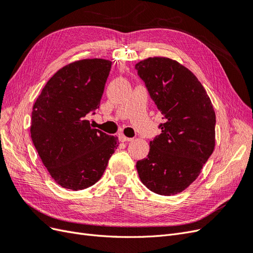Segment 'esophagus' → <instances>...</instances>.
Listing matches in <instances>:
<instances>
[{
  "label": "esophagus",
  "mask_w": 253,
  "mask_h": 253,
  "mask_svg": "<svg viewBox=\"0 0 253 253\" xmlns=\"http://www.w3.org/2000/svg\"><path fill=\"white\" fill-rule=\"evenodd\" d=\"M119 138H120V140L122 142H127V141H132L133 140V138H129V137H126L124 134H120L119 135Z\"/></svg>",
  "instance_id": "esophagus-1"
}]
</instances>
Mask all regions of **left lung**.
<instances>
[{
    "mask_svg": "<svg viewBox=\"0 0 253 253\" xmlns=\"http://www.w3.org/2000/svg\"><path fill=\"white\" fill-rule=\"evenodd\" d=\"M135 68L166 119L159 126L162 134L150 141L148 157L137 162V172L152 192L180 193L213 153L215 112L202 83L177 61L148 58Z\"/></svg>",
    "mask_w": 253,
    "mask_h": 253,
    "instance_id": "obj_1",
    "label": "left lung"
}]
</instances>
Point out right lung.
I'll return each mask as SVG.
<instances>
[{"label": "right lung", "instance_id": "1", "mask_svg": "<svg viewBox=\"0 0 253 253\" xmlns=\"http://www.w3.org/2000/svg\"><path fill=\"white\" fill-rule=\"evenodd\" d=\"M110 60L83 59L63 66L45 84L32 113L30 136L51 178L78 191L101 178L119 145L85 116L100 105Z\"/></svg>", "mask_w": 253, "mask_h": 253}]
</instances>
